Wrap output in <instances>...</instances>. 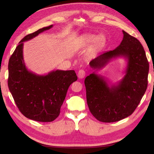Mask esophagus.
<instances>
[{
    "instance_id": "34e87169",
    "label": "esophagus",
    "mask_w": 154,
    "mask_h": 154,
    "mask_svg": "<svg viewBox=\"0 0 154 154\" xmlns=\"http://www.w3.org/2000/svg\"><path fill=\"white\" fill-rule=\"evenodd\" d=\"M85 76V71L83 69L79 70V72H78V77H79V79H83Z\"/></svg>"
}]
</instances>
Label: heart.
<instances>
[{"instance_id":"obj_1","label":"heart","mask_w":154,"mask_h":154,"mask_svg":"<svg viewBox=\"0 0 154 154\" xmlns=\"http://www.w3.org/2000/svg\"><path fill=\"white\" fill-rule=\"evenodd\" d=\"M94 41L93 44V47L94 49L96 50H98V49H100V48H102L103 46V45L105 42V38L102 35H100L99 36H97L95 40H94V35L93 34H85L83 35V41L85 42V44H91Z\"/></svg>"}]
</instances>
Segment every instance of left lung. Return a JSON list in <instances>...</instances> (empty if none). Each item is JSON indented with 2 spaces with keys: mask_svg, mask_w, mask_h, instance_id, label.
<instances>
[{
  "mask_svg": "<svg viewBox=\"0 0 154 154\" xmlns=\"http://www.w3.org/2000/svg\"><path fill=\"white\" fill-rule=\"evenodd\" d=\"M120 44L90 62L94 69L103 67L112 58L127 60L126 75L116 85L109 87L103 77L90 74L85 79L87 102L94 117L103 122H114L129 116L140 103L148 87L149 63L138 39L122 31Z\"/></svg>",
  "mask_w": 154,
  "mask_h": 154,
  "instance_id": "8db88e82",
  "label": "left lung"
}]
</instances>
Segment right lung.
Here are the masks:
<instances>
[{
  "instance_id": "right-lung-1",
  "label": "right lung",
  "mask_w": 154,
  "mask_h": 154,
  "mask_svg": "<svg viewBox=\"0 0 154 154\" xmlns=\"http://www.w3.org/2000/svg\"><path fill=\"white\" fill-rule=\"evenodd\" d=\"M39 29L19 42L8 62V86L20 112L38 122H52L60 115V109L70 85L77 80L74 70L52 71L39 75L28 71L23 60V42L52 28Z\"/></svg>"
}]
</instances>
